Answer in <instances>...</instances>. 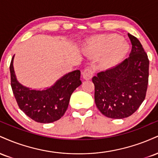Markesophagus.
Returning <instances> with one entry per match:
<instances>
[{
  "mask_svg": "<svg viewBox=\"0 0 158 158\" xmlns=\"http://www.w3.org/2000/svg\"><path fill=\"white\" fill-rule=\"evenodd\" d=\"M94 75V70L91 68H88L85 69L84 71L82 72V78L85 80H89L92 78Z\"/></svg>",
  "mask_w": 158,
  "mask_h": 158,
  "instance_id": "esophagus-1",
  "label": "esophagus"
}]
</instances>
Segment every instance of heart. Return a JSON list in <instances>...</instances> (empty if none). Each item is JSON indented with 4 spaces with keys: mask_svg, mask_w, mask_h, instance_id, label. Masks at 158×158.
<instances>
[{
    "mask_svg": "<svg viewBox=\"0 0 158 158\" xmlns=\"http://www.w3.org/2000/svg\"><path fill=\"white\" fill-rule=\"evenodd\" d=\"M86 48L90 54L102 56L101 64L111 68L122 61L128 53L129 47L121 36L116 34L94 37L87 43Z\"/></svg>",
    "mask_w": 158,
    "mask_h": 158,
    "instance_id": "1",
    "label": "heart"
}]
</instances>
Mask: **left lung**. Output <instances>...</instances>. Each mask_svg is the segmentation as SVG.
Listing matches in <instances>:
<instances>
[{
    "instance_id": "left-lung-1",
    "label": "left lung",
    "mask_w": 158,
    "mask_h": 158,
    "mask_svg": "<svg viewBox=\"0 0 158 158\" xmlns=\"http://www.w3.org/2000/svg\"><path fill=\"white\" fill-rule=\"evenodd\" d=\"M128 35L132 44L129 57L92 78L96 106L103 115L112 119L126 118L135 113L147 90V54L137 38L130 33Z\"/></svg>"
}]
</instances>
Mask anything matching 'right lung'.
<instances>
[{
	"label": "right lung",
	"mask_w": 158,
	"mask_h": 158,
	"mask_svg": "<svg viewBox=\"0 0 158 158\" xmlns=\"http://www.w3.org/2000/svg\"><path fill=\"white\" fill-rule=\"evenodd\" d=\"M10 63L11 86L20 109L35 122L50 123L58 120L68 109L70 98L81 85L80 70L66 73L50 88L36 90L27 88L18 81L13 67Z\"/></svg>",
	"instance_id": "add662e5"
}]
</instances>
